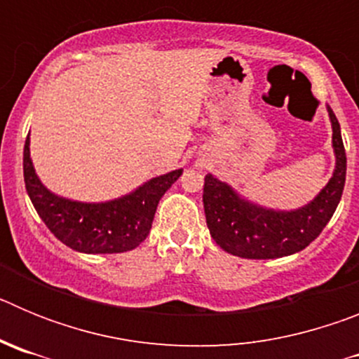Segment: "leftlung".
<instances>
[{"label": "left lung", "instance_id": "left-lung-1", "mask_svg": "<svg viewBox=\"0 0 359 359\" xmlns=\"http://www.w3.org/2000/svg\"><path fill=\"white\" fill-rule=\"evenodd\" d=\"M327 111L336 167L327 185L306 207L290 212L259 207L212 174L205 176L203 207L208 230L224 252L243 259H277L300 252L322 233L340 203L347 174L340 123L331 107Z\"/></svg>", "mask_w": 359, "mask_h": 359}]
</instances>
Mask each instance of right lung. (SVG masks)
I'll use <instances>...</instances> for the list:
<instances>
[{
	"label": "right lung",
	"mask_w": 359,
	"mask_h": 359,
	"mask_svg": "<svg viewBox=\"0 0 359 359\" xmlns=\"http://www.w3.org/2000/svg\"><path fill=\"white\" fill-rule=\"evenodd\" d=\"M183 170L177 169L106 203H81L52 194L37 177L30 160V138L25 142L23 174L27 192L39 217L57 239L81 253H122L144 243L161 196Z\"/></svg>",
	"instance_id": "add662e5"
}]
</instances>
